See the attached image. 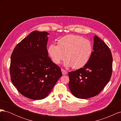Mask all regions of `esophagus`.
<instances>
[{
  "mask_svg": "<svg viewBox=\"0 0 121 121\" xmlns=\"http://www.w3.org/2000/svg\"><path fill=\"white\" fill-rule=\"evenodd\" d=\"M61 72L63 75H65L67 74V72L63 69H61Z\"/></svg>",
  "mask_w": 121,
  "mask_h": 121,
  "instance_id": "1",
  "label": "esophagus"
}]
</instances>
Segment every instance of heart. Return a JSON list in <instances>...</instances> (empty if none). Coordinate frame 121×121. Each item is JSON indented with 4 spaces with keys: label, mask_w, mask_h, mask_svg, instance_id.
Returning <instances> with one entry per match:
<instances>
[{
    "label": "heart",
    "mask_w": 121,
    "mask_h": 121,
    "mask_svg": "<svg viewBox=\"0 0 121 121\" xmlns=\"http://www.w3.org/2000/svg\"><path fill=\"white\" fill-rule=\"evenodd\" d=\"M92 52V45L89 40L74 35L64 36L58 40L57 45L52 44L48 48V53L54 64H60L65 56V66H72L75 69L85 65Z\"/></svg>",
    "instance_id": "1"
}]
</instances>
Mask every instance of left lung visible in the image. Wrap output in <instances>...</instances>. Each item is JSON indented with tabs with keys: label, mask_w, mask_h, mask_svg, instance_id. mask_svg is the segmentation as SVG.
<instances>
[{
	"label": "left lung",
	"mask_w": 121,
	"mask_h": 121,
	"mask_svg": "<svg viewBox=\"0 0 121 121\" xmlns=\"http://www.w3.org/2000/svg\"><path fill=\"white\" fill-rule=\"evenodd\" d=\"M93 50L89 61L84 67L69 73V89L77 98L86 99L97 95L112 76L111 52L96 35L94 36Z\"/></svg>",
	"instance_id": "left-lung-1"
}]
</instances>
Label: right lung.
I'll use <instances>...</instances> for the list:
<instances>
[{
	"mask_svg": "<svg viewBox=\"0 0 121 121\" xmlns=\"http://www.w3.org/2000/svg\"><path fill=\"white\" fill-rule=\"evenodd\" d=\"M48 35L32 32L17 44L11 56V81L21 94L31 99L48 96L62 76L60 68L48 56Z\"/></svg>",
	"mask_w": 121,
	"mask_h": 121,
	"instance_id": "add662e5",
	"label": "right lung"
}]
</instances>
